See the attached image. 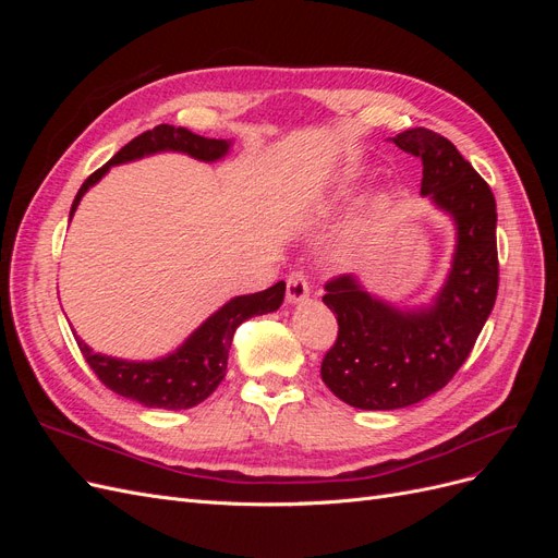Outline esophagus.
Segmentation results:
<instances>
[{
    "label": "esophagus",
    "mask_w": 558,
    "mask_h": 558,
    "mask_svg": "<svg viewBox=\"0 0 558 558\" xmlns=\"http://www.w3.org/2000/svg\"><path fill=\"white\" fill-rule=\"evenodd\" d=\"M310 298V283L305 272H291L289 279H286V300L291 302V305H300V302H305Z\"/></svg>",
    "instance_id": "esophagus-1"
}]
</instances>
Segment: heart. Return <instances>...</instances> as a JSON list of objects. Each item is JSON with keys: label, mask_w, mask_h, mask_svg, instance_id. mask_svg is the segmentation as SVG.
<instances>
[{"label": "heart", "mask_w": 558, "mask_h": 558, "mask_svg": "<svg viewBox=\"0 0 558 558\" xmlns=\"http://www.w3.org/2000/svg\"><path fill=\"white\" fill-rule=\"evenodd\" d=\"M363 181H365V172L361 170V167H344V170H340L330 179L326 193L316 199V211L318 214H330L335 209H340L344 202H349L353 195L359 193ZM384 207H386V199L377 197L373 205H369L365 218L361 221V228L373 223L377 214L384 211Z\"/></svg>", "instance_id": "heart-1"}]
</instances>
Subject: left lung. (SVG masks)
Wrapping results in <instances>:
<instances>
[{
	"mask_svg": "<svg viewBox=\"0 0 558 558\" xmlns=\"http://www.w3.org/2000/svg\"><path fill=\"white\" fill-rule=\"evenodd\" d=\"M421 158V195L456 226L451 269L424 307L400 310L365 291L356 275L326 283L337 340L320 379L359 410H400L440 391L470 356L498 293L496 199L456 146L426 128L393 137Z\"/></svg>",
	"mask_w": 558,
	"mask_h": 558,
	"instance_id": "8db88e82",
	"label": "left lung"
}]
</instances>
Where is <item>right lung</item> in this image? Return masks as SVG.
<instances>
[{
  "label": "right lung",
  "instance_id": "add662e5",
  "mask_svg": "<svg viewBox=\"0 0 558 558\" xmlns=\"http://www.w3.org/2000/svg\"><path fill=\"white\" fill-rule=\"evenodd\" d=\"M230 144L232 142L226 140L199 137V134H193L191 130L174 125H156L154 130H146L118 150L105 167H99L95 174L83 181L74 197L70 221L81 197L113 165L142 160L146 156L162 154V150L185 154L202 162H216L228 154ZM283 293L286 283L277 281L260 293L232 298L221 310H216L205 324L185 337V342L177 351L156 361H123L105 356V353H95L81 337H76V344L99 381L111 388L113 393L137 400L144 408L154 410H191L202 400H207L216 391V386L223 381L234 330L251 316L277 312L283 302Z\"/></svg>",
  "mask_w": 558,
  "mask_h": 558
}]
</instances>
